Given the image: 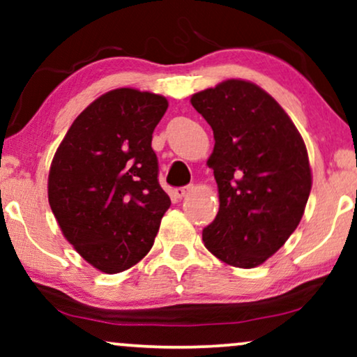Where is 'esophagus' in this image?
<instances>
[{"instance_id":"34e87169","label":"esophagus","mask_w":357,"mask_h":357,"mask_svg":"<svg viewBox=\"0 0 357 357\" xmlns=\"http://www.w3.org/2000/svg\"><path fill=\"white\" fill-rule=\"evenodd\" d=\"M193 190V185H187V187H180V188H175L174 190V197L175 198H183L185 195H188L190 192H192Z\"/></svg>"}]
</instances>
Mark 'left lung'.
<instances>
[{
    "instance_id": "8db88e82",
    "label": "left lung",
    "mask_w": 357,
    "mask_h": 357,
    "mask_svg": "<svg viewBox=\"0 0 357 357\" xmlns=\"http://www.w3.org/2000/svg\"><path fill=\"white\" fill-rule=\"evenodd\" d=\"M192 105L213 128L208 165L219 192L203 242L227 265L255 268L284 245L304 214L312 188L304 139L253 82L227 79L193 94Z\"/></svg>"
}]
</instances>
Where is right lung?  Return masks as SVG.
Wrapping results in <instances>:
<instances>
[{"mask_svg": "<svg viewBox=\"0 0 357 357\" xmlns=\"http://www.w3.org/2000/svg\"><path fill=\"white\" fill-rule=\"evenodd\" d=\"M167 107L153 92H107L77 115L53 155L48 203L58 226L107 275L143 260L170 206L151 148Z\"/></svg>", "mask_w": 357, "mask_h": 357, "instance_id": "1", "label": "right lung"}]
</instances>
